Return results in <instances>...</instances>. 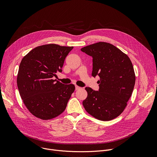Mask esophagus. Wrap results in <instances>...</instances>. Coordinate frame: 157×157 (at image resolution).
<instances>
[{
	"instance_id": "34e87169",
	"label": "esophagus",
	"mask_w": 157,
	"mask_h": 157,
	"mask_svg": "<svg viewBox=\"0 0 157 157\" xmlns=\"http://www.w3.org/2000/svg\"><path fill=\"white\" fill-rule=\"evenodd\" d=\"M75 89H76V90H79V89H81V87H80L79 86H75Z\"/></svg>"
}]
</instances>
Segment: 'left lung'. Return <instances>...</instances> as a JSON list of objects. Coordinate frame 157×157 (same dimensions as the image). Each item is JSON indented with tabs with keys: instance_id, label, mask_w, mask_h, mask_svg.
I'll list each match as a JSON object with an SVG mask.
<instances>
[{
	"instance_id": "1",
	"label": "left lung",
	"mask_w": 157,
	"mask_h": 157,
	"mask_svg": "<svg viewBox=\"0 0 157 157\" xmlns=\"http://www.w3.org/2000/svg\"><path fill=\"white\" fill-rule=\"evenodd\" d=\"M93 57L92 76H99V89H85L87 96L82 104L94 118L109 121L120 116L125 109L136 83V75L128 56L113 44L98 42L81 49Z\"/></svg>"
}]
</instances>
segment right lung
Here are the masks:
<instances>
[{
    "mask_svg": "<svg viewBox=\"0 0 157 157\" xmlns=\"http://www.w3.org/2000/svg\"><path fill=\"white\" fill-rule=\"evenodd\" d=\"M73 47L56 44L38 46L22 58L17 82L21 99L30 113L42 120L61 114L72 93L73 84H64L53 77L62 71L66 56Z\"/></svg>",
    "mask_w": 157,
    "mask_h": 157,
    "instance_id": "1",
    "label": "right lung"
}]
</instances>
